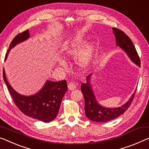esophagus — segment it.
Listing matches in <instances>:
<instances>
[{
	"label": "esophagus",
	"instance_id": "esophagus-1",
	"mask_svg": "<svg viewBox=\"0 0 149 149\" xmlns=\"http://www.w3.org/2000/svg\"><path fill=\"white\" fill-rule=\"evenodd\" d=\"M68 88L70 91L74 90V89L77 88V85L76 84L74 83V82H72V81L69 82V83L68 84Z\"/></svg>",
	"mask_w": 149,
	"mask_h": 149
}]
</instances>
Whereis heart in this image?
<instances>
[{
    "label": "heart",
    "mask_w": 149,
    "mask_h": 149,
    "mask_svg": "<svg viewBox=\"0 0 149 149\" xmlns=\"http://www.w3.org/2000/svg\"><path fill=\"white\" fill-rule=\"evenodd\" d=\"M85 43V38L81 35L77 36L74 38H70V39L67 40L64 45V53L66 56H68L77 55ZM93 51V44H91L84 47L80 52L77 56V64L79 66L82 68L87 67L90 63L91 58H92ZM59 65L63 67H65L67 65L65 62L63 60L59 61Z\"/></svg>",
    "instance_id": "heart-1"
}]
</instances>
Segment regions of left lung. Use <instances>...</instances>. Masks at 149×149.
<instances>
[{"mask_svg":"<svg viewBox=\"0 0 149 149\" xmlns=\"http://www.w3.org/2000/svg\"><path fill=\"white\" fill-rule=\"evenodd\" d=\"M113 30L117 46H119L121 49L124 50L132 62L141 67L140 58L130 38L120 29L113 28ZM90 78L91 74H89L86 77L87 82L86 83H82L81 86L84 99V111H85L86 116L88 118L98 123L108 122L118 117L129 108L134 99L135 93H133L127 103L123 104L120 107L108 109L100 106L96 100L93 94L90 84Z\"/></svg>","mask_w":149,"mask_h":149,"instance_id":"8db88e82","label":"left lung"}]
</instances>
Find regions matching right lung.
<instances>
[{"label":"right lung","mask_w":149,"mask_h":149,"mask_svg":"<svg viewBox=\"0 0 149 149\" xmlns=\"http://www.w3.org/2000/svg\"><path fill=\"white\" fill-rule=\"evenodd\" d=\"M29 36L28 29L18 34L9 45L5 59L13 47L18 43L26 40ZM3 79L18 109L25 115L44 123L51 122L56 117L62 99L68 90L67 83L65 80L58 82L47 81L39 93L27 97L19 95L11 87L6 80L4 70Z\"/></svg>","instance_id":"obj_1"}]
</instances>
